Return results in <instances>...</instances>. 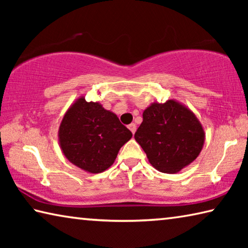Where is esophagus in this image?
<instances>
[{
    "label": "esophagus",
    "mask_w": 248,
    "mask_h": 248,
    "mask_svg": "<svg viewBox=\"0 0 248 248\" xmlns=\"http://www.w3.org/2000/svg\"><path fill=\"white\" fill-rule=\"evenodd\" d=\"M128 128L130 129V131L132 132V134H134V132H136V130H137V125H136V124H130Z\"/></svg>",
    "instance_id": "1"
}]
</instances>
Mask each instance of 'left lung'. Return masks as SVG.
Wrapping results in <instances>:
<instances>
[{"mask_svg": "<svg viewBox=\"0 0 248 248\" xmlns=\"http://www.w3.org/2000/svg\"><path fill=\"white\" fill-rule=\"evenodd\" d=\"M134 139L155 170L176 174L198 157L205 133L189 108L175 99L154 102L143 111Z\"/></svg>", "mask_w": 248, "mask_h": 248, "instance_id": "8db88e82", "label": "left lung"}]
</instances>
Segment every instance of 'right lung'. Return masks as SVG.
I'll return each mask as SVG.
<instances>
[{
	"label": "right lung",
	"instance_id": "right-lung-1",
	"mask_svg": "<svg viewBox=\"0 0 248 248\" xmlns=\"http://www.w3.org/2000/svg\"><path fill=\"white\" fill-rule=\"evenodd\" d=\"M58 138L69 162L87 173L98 174L114 164L132 133L114 112L81 96L64 114Z\"/></svg>",
	"mask_w": 248,
	"mask_h": 248
}]
</instances>
